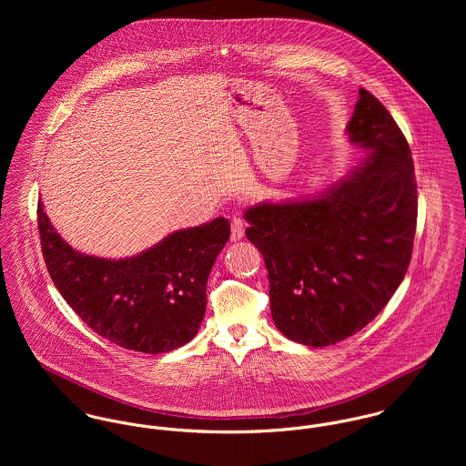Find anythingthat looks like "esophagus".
Masks as SVG:
<instances>
[{"label": "esophagus", "mask_w": 466, "mask_h": 466, "mask_svg": "<svg viewBox=\"0 0 466 466\" xmlns=\"http://www.w3.org/2000/svg\"><path fill=\"white\" fill-rule=\"evenodd\" d=\"M244 231H246V224L240 217H235L231 220V240L233 242H238L244 238Z\"/></svg>", "instance_id": "1"}]
</instances>
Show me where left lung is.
<instances>
[{
  "mask_svg": "<svg viewBox=\"0 0 466 466\" xmlns=\"http://www.w3.org/2000/svg\"><path fill=\"white\" fill-rule=\"evenodd\" d=\"M366 148L319 196L246 209V235L268 270L276 329L323 348L362 330L399 289L418 217L414 165L390 111L366 89L346 126Z\"/></svg>",
  "mask_w": 466,
  "mask_h": 466,
  "instance_id": "obj_1",
  "label": "left lung"
}]
</instances>
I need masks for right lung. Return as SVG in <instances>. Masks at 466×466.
I'll return each mask as SVG.
<instances>
[{"mask_svg":"<svg viewBox=\"0 0 466 466\" xmlns=\"http://www.w3.org/2000/svg\"><path fill=\"white\" fill-rule=\"evenodd\" d=\"M37 226L54 285L91 330L152 355L198 335L208 276L229 240L228 218L174 231L150 249L118 260L75 251L52 226L41 200Z\"/></svg>","mask_w":466,"mask_h":466,"instance_id":"1","label":"right lung"}]
</instances>
